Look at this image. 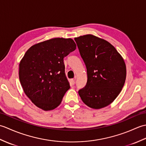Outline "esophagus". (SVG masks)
<instances>
[{
    "label": "esophagus",
    "mask_w": 146,
    "mask_h": 146,
    "mask_svg": "<svg viewBox=\"0 0 146 146\" xmlns=\"http://www.w3.org/2000/svg\"><path fill=\"white\" fill-rule=\"evenodd\" d=\"M75 80H76V78H74V79H72V80H71V83H72L73 85H75Z\"/></svg>",
    "instance_id": "obj_1"
}]
</instances>
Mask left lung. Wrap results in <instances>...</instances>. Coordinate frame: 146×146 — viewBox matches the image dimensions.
<instances>
[{"label":"left lung","mask_w":146,"mask_h":146,"mask_svg":"<svg viewBox=\"0 0 146 146\" xmlns=\"http://www.w3.org/2000/svg\"><path fill=\"white\" fill-rule=\"evenodd\" d=\"M86 65L87 83L78 94L94 109L107 107L119 95L126 78V66L114 46L106 40L86 35L75 38Z\"/></svg>","instance_id":"8db88e82"}]
</instances>
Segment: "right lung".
Returning a JSON list of instances; mask_svg holds the SVG:
<instances>
[{"instance_id":"obj_1","label":"right lung","mask_w":146,"mask_h":146,"mask_svg":"<svg viewBox=\"0 0 146 146\" xmlns=\"http://www.w3.org/2000/svg\"><path fill=\"white\" fill-rule=\"evenodd\" d=\"M71 38H53L32 46L19 63V76L24 92L36 106L48 111L61 104L70 88L63 58L75 50Z\"/></svg>"}]
</instances>
